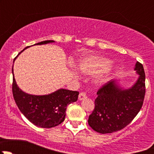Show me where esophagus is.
<instances>
[{
    "label": "esophagus",
    "mask_w": 154,
    "mask_h": 154,
    "mask_svg": "<svg viewBox=\"0 0 154 154\" xmlns=\"http://www.w3.org/2000/svg\"><path fill=\"white\" fill-rule=\"evenodd\" d=\"M87 97L86 92H80V94H79V100H84Z\"/></svg>",
    "instance_id": "1"
}]
</instances>
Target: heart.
<instances>
[{
	"mask_svg": "<svg viewBox=\"0 0 154 154\" xmlns=\"http://www.w3.org/2000/svg\"><path fill=\"white\" fill-rule=\"evenodd\" d=\"M111 61L108 58L99 55H91L80 59L77 64V68L84 74H96L94 82L101 84L108 81L113 71L112 66L110 65ZM73 75L78 77V74L75 70H71Z\"/></svg>",
	"mask_w": 154,
	"mask_h": 154,
	"instance_id": "obj_1",
	"label": "heart"
}]
</instances>
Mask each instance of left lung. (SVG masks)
<instances>
[{
	"instance_id": "left-lung-1",
	"label": "left lung",
	"mask_w": 154,
	"mask_h": 154,
	"mask_svg": "<svg viewBox=\"0 0 154 154\" xmlns=\"http://www.w3.org/2000/svg\"><path fill=\"white\" fill-rule=\"evenodd\" d=\"M134 70L139 77L131 88L124 89L112 80L98 89L94 109L88 120L94 131L106 134L122 130L140 111L145 95V74L139 62Z\"/></svg>"
}]
</instances>
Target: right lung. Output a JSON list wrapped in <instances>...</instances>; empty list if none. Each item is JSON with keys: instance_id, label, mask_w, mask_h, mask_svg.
<instances>
[{"instance_id": "add662e5", "label": "right lung", "mask_w": 154, "mask_h": 154, "mask_svg": "<svg viewBox=\"0 0 154 154\" xmlns=\"http://www.w3.org/2000/svg\"><path fill=\"white\" fill-rule=\"evenodd\" d=\"M54 42L47 40L35 45L48 44ZM12 71L13 74V68ZM12 94L20 111L31 123L42 128H51L60 125L65 120L66 107L70 103L77 101L79 92L61 88L46 95L29 94L18 88L13 74Z\"/></svg>"}]
</instances>
